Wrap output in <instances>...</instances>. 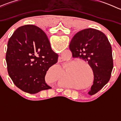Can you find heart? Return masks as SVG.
I'll list each match as a JSON object with an SVG mask.
<instances>
[{"label": "heart", "mask_w": 121, "mask_h": 121, "mask_svg": "<svg viewBox=\"0 0 121 121\" xmlns=\"http://www.w3.org/2000/svg\"><path fill=\"white\" fill-rule=\"evenodd\" d=\"M77 75H78V76H77V78H78V77H80V75H81V74H77Z\"/></svg>", "instance_id": "1"}]
</instances>
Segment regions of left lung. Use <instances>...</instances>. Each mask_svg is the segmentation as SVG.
I'll return each instance as SVG.
<instances>
[{"instance_id":"left-lung-1","label":"left lung","mask_w":121,"mask_h":121,"mask_svg":"<svg viewBox=\"0 0 121 121\" xmlns=\"http://www.w3.org/2000/svg\"><path fill=\"white\" fill-rule=\"evenodd\" d=\"M74 58L87 61L94 75L93 85L88 94H95L108 83L113 69L112 48L104 33L94 29L78 31L69 46Z\"/></svg>"}]
</instances>
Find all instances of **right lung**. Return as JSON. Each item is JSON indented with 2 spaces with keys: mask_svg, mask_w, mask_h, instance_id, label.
<instances>
[{
  "mask_svg": "<svg viewBox=\"0 0 121 121\" xmlns=\"http://www.w3.org/2000/svg\"><path fill=\"white\" fill-rule=\"evenodd\" d=\"M58 57L41 29L23 26L9 40L6 54L8 74L14 85L24 92L34 94L48 90L51 87L46 83L45 75L57 63Z\"/></svg>",
  "mask_w": 121,
  "mask_h": 121,
  "instance_id": "obj_1",
  "label": "right lung"
}]
</instances>
